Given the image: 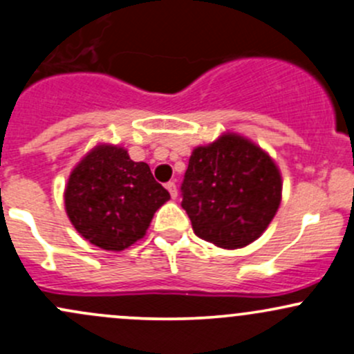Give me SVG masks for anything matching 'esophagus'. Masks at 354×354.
<instances>
[{
    "label": "esophagus",
    "mask_w": 354,
    "mask_h": 354,
    "mask_svg": "<svg viewBox=\"0 0 354 354\" xmlns=\"http://www.w3.org/2000/svg\"><path fill=\"white\" fill-rule=\"evenodd\" d=\"M166 188H167V192H169L171 198H176V196H178L176 183H174V181H169V183H166Z\"/></svg>",
    "instance_id": "esophagus-1"
}]
</instances>
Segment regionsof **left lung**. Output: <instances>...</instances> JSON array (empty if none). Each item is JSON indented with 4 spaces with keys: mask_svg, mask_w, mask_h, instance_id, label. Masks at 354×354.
Segmentation results:
<instances>
[{
    "mask_svg": "<svg viewBox=\"0 0 354 354\" xmlns=\"http://www.w3.org/2000/svg\"><path fill=\"white\" fill-rule=\"evenodd\" d=\"M181 198L200 239L224 249L244 248L265 232L277 214L281 176L265 151L227 133L193 151Z\"/></svg>",
    "mask_w": 354,
    "mask_h": 354,
    "instance_id": "1",
    "label": "left lung"
}]
</instances>
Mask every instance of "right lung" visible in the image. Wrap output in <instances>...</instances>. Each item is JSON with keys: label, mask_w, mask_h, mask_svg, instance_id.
<instances>
[{"label": "right lung", "mask_w": 354, "mask_h": 354, "mask_svg": "<svg viewBox=\"0 0 354 354\" xmlns=\"http://www.w3.org/2000/svg\"><path fill=\"white\" fill-rule=\"evenodd\" d=\"M169 200L146 162L124 147L98 146L71 173L64 202L74 229L98 248L122 251L144 237L152 215Z\"/></svg>", "instance_id": "right-lung-1"}]
</instances>
